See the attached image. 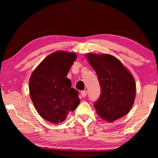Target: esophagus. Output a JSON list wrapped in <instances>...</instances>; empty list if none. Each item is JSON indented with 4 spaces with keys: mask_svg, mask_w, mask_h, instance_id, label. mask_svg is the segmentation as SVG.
Here are the masks:
<instances>
[{
    "mask_svg": "<svg viewBox=\"0 0 158 158\" xmlns=\"http://www.w3.org/2000/svg\"><path fill=\"white\" fill-rule=\"evenodd\" d=\"M87 90H83V91L81 92V96H83V98H85L86 95H87Z\"/></svg>",
    "mask_w": 158,
    "mask_h": 158,
    "instance_id": "obj_1",
    "label": "esophagus"
}]
</instances>
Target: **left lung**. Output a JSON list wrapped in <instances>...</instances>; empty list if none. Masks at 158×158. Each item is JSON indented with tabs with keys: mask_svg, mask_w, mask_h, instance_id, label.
<instances>
[{
	"mask_svg": "<svg viewBox=\"0 0 158 158\" xmlns=\"http://www.w3.org/2000/svg\"><path fill=\"white\" fill-rule=\"evenodd\" d=\"M100 83L98 100L94 103L98 115L112 122L128 114L136 95L135 79L123 64L108 54L86 55Z\"/></svg>",
	"mask_w": 158,
	"mask_h": 158,
	"instance_id": "left-lung-1",
	"label": "left lung"
}]
</instances>
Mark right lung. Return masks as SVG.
<instances>
[{
    "label": "right lung",
    "mask_w": 158,
    "mask_h": 158,
    "mask_svg": "<svg viewBox=\"0 0 158 158\" xmlns=\"http://www.w3.org/2000/svg\"><path fill=\"white\" fill-rule=\"evenodd\" d=\"M76 58L73 52H55L43 60L30 77L29 94L34 107L53 124L64 122L80 103L78 92L66 77Z\"/></svg>",
    "instance_id": "1"
}]
</instances>
